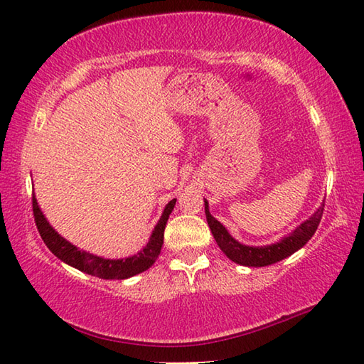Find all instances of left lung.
I'll use <instances>...</instances> for the list:
<instances>
[{"label": "left lung", "mask_w": 364, "mask_h": 364, "mask_svg": "<svg viewBox=\"0 0 364 364\" xmlns=\"http://www.w3.org/2000/svg\"><path fill=\"white\" fill-rule=\"evenodd\" d=\"M323 203L326 202H322V205L318 208V211H316L310 219L300 223V225L294 231H291L289 235L282 237L278 242L261 247L245 245L236 241V239L228 233V230L223 227L218 219L213 218L208 200H205V214L215 242H218L220 250L225 253L231 261L247 267H264L291 257L292 253L300 250L301 247L310 241L322 219Z\"/></svg>", "instance_id": "left-lung-1"}]
</instances>
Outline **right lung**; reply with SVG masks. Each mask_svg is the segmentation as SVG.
I'll return each mask as SVG.
<instances>
[{"mask_svg": "<svg viewBox=\"0 0 364 364\" xmlns=\"http://www.w3.org/2000/svg\"><path fill=\"white\" fill-rule=\"evenodd\" d=\"M176 203V198L170 200L166 205L164 211H162L161 219L158 220L156 227L151 231V236L149 242L141 252H137L133 257L122 258V259H107L97 257L94 253L80 250L78 247L68 242L65 237L60 236L56 230H54L50 222L46 220L41 206L37 203L36 196L33 197V211H34V220L38 233H41L43 242L51 250V253L64 261L65 264L72 266L75 269L86 272L89 275H94L103 280H125V278L134 277L137 274L144 272V270L150 269L153 262L158 259L161 253L162 242H164V230L166 223L168 220L170 213L173 211V206Z\"/></svg>", "mask_w": 364, "mask_h": 364, "instance_id": "right-lung-1", "label": "right lung"}]
</instances>
